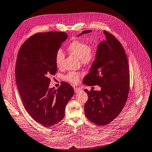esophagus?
I'll use <instances>...</instances> for the list:
<instances>
[{"label":"esophagus","mask_w":152,"mask_h":152,"mask_svg":"<svg viewBox=\"0 0 152 152\" xmlns=\"http://www.w3.org/2000/svg\"><path fill=\"white\" fill-rule=\"evenodd\" d=\"M74 91H75V93H79L81 90H80V89H79L78 88H74Z\"/></svg>","instance_id":"esophagus-1"}]
</instances>
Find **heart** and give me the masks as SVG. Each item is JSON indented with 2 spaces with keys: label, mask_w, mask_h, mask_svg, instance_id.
<instances>
[{
  "label": "heart",
  "mask_w": 152,
  "mask_h": 152,
  "mask_svg": "<svg viewBox=\"0 0 152 152\" xmlns=\"http://www.w3.org/2000/svg\"><path fill=\"white\" fill-rule=\"evenodd\" d=\"M68 51L77 57L83 64L92 63L96 57V49L95 47L80 40L73 41L67 47ZM64 58V54L61 50H58L56 54V63L58 67H60ZM81 74L76 72H69L65 79L72 83L76 84L79 82Z\"/></svg>",
  "instance_id": "heart-1"
}]
</instances>
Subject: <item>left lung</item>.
<instances>
[{"label": "left lung", "mask_w": 152, "mask_h": 152, "mask_svg": "<svg viewBox=\"0 0 152 152\" xmlns=\"http://www.w3.org/2000/svg\"><path fill=\"white\" fill-rule=\"evenodd\" d=\"M91 31H83L77 37ZM104 33L106 39L99 43L95 60L83 79V83L88 86L101 88L99 91L85 90L88 96L84 107L85 115L99 126L109 124L120 114L126 103L130 85L125 51L113 35L105 31Z\"/></svg>", "instance_id": "1"}]
</instances>
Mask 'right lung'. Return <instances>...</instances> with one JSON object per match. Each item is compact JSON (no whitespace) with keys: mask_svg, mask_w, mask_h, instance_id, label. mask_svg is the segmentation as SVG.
I'll use <instances>...</instances> for the list:
<instances>
[{"mask_svg":"<svg viewBox=\"0 0 152 152\" xmlns=\"http://www.w3.org/2000/svg\"><path fill=\"white\" fill-rule=\"evenodd\" d=\"M67 35L63 32L37 33L20 48L15 66L17 87L26 111L45 127L59 123L64 116L73 88L63 82L49 88L50 75L57 72L56 54Z\"/></svg>","mask_w":152,"mask_h":152,"instance_id":"add662e5","label":"right lung"}]
</instances>
